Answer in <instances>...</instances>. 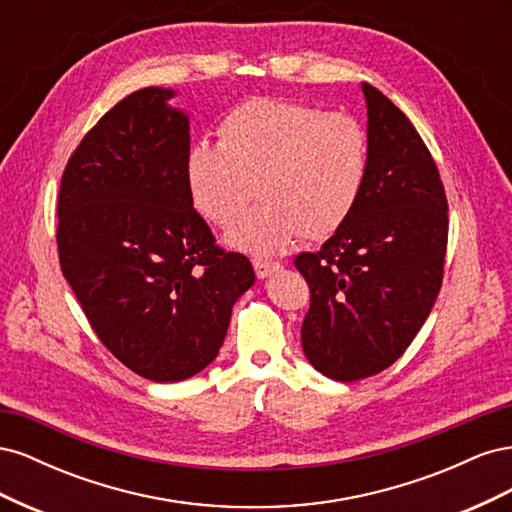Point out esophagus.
<instances>
[{
  "label": "esophagus",
  "instance_id": "obj_1",
  "mask_svg": "<svg viewBox=\"0 0 512 512\" xmlns=\"http://www.w3.org/2000/svg\"><path fill=\"white\" fill-rule=\"evenodd\" d=\"M254 271H256V275L260 277V280H265V277H269L271 273L280 271V262H273V260H262V258H256V260H254Z\"/></svg>",
  "mask_w": 512,
  "mask_h": 512
}]
</instances>
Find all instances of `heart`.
<instances>
[{
  "instance_id": "b5f03b06",
  "label": "heart",
  "mask_w": 512,
  "mask_h": 512,
  "mask_svg": "<svg viewBox=\"0 0 512 512\" xmlns=\"http://www.w3.org/2000/svg\"><path fill=\"white\" fill-rule=\"evenodd\" d=\"M369 141L348 113L286 98L243 100L222 117L218 147L198 143L185 162L194 207L232 228L252 198L258 205L230 235L252 254H277L297 239H327L342 228L363 194Z\"/></svg>"
}]
</instances>
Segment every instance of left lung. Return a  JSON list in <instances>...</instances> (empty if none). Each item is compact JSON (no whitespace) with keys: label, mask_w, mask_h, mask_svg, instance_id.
Segmentation results:
<instances>
[{"label":"left lung","mask_w":512,"mask_h":512,"mask_svg":"<svg viewBox=\"0 0 512 512\" xmlns=\"http://www.w3.org/2000/svg\"><path fill=\"white\" fill-rule=\"evenodd\" d=\"M369 170L348 222L294 267L309 286L301 344L337 382L380 374L412 344L436 301L448 241L444 185L423 138L363 83Z\"/></svg>","instance_id":"8db88e82"}]
</instances>
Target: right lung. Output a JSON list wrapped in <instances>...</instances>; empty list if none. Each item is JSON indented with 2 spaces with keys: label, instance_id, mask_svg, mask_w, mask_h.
<instances>
[{
  "label": "right lung",
  "instance_id": "obj_1",
  "mask_svg": "<svg viewBox=\"0 0 512 512\" xmlns=\"http://www.w3.org/2000/svg\"><path fill=\"white\" fill-rule=\"evenodd\" d=\"M173 91L138 89L72 151L57 196V254L100 342L134 374L179 382L220 352L247 256L215 243L185 179L190 121Z\"/></svg>",
  "mask_w": 512,
  "mask_h": 512
}]
</instances>
